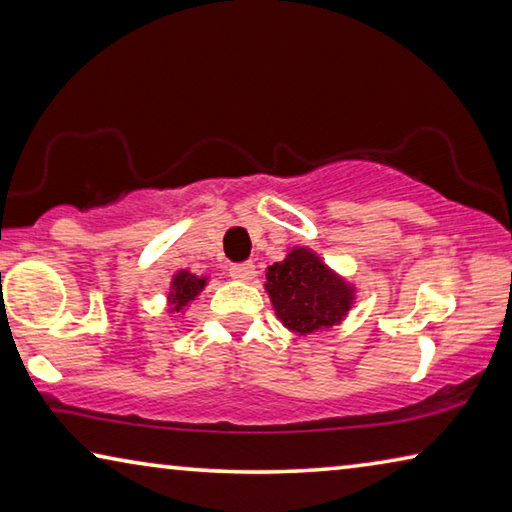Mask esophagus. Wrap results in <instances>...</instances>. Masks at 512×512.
I'll return each mask as SVG.
<instances>
[{
  "instance_id": "esophagus-1",
  "label": "esophagus",
  "mask_w": 512,
  "mask_h": 512,
  "mask_svg": "<svg viewBox=\"0 0 512 512\" xmlns=\"http://www.w3.org/2000/svg\"><path fill=\"white\" fill-rule=\"evenodd\" d=\"M230 275L235 277V280H241V282L253 280V277H255V264H253V262L232 264V266H230Z\"/></svg>"
}]
</instances>
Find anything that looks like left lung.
<instances>
[{"mask_svg": "<svg viewBox=\"0 0 512 512\" xmlns=\"http://www.w3.org/2000/svg\"><path fill=\"white\" fill-rule=\"evenodd\" d=\"M266 293L282 325L296 334L339 325L352 309L354 287L309 248H293L266 271Z\"/></svg>", "mask_w": 512, "mask_h": 512, "instance_id": "left-lung-1", "label": "left lung"}]
</instances>
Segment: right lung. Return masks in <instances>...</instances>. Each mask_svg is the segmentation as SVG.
I'll use <instances>...</instances> for the list:
<instances>
[{"mask_svg": "<svg viewBox=\"0 0 512 512\" xmlns=\"http://www.w3.org/2000/svg\"><path fill=\"white\" fill-rule=\"evenodd\" d=\"M207 277H198L189 271H178L171 280V291H169V305L171 311L185 309L189 302H192L198 293L205 289Z\"/></svg>", "mask_w": 512, "mask_h": 512, "instance_id": "add662e5", "label": "right lung"}]
</instances>
